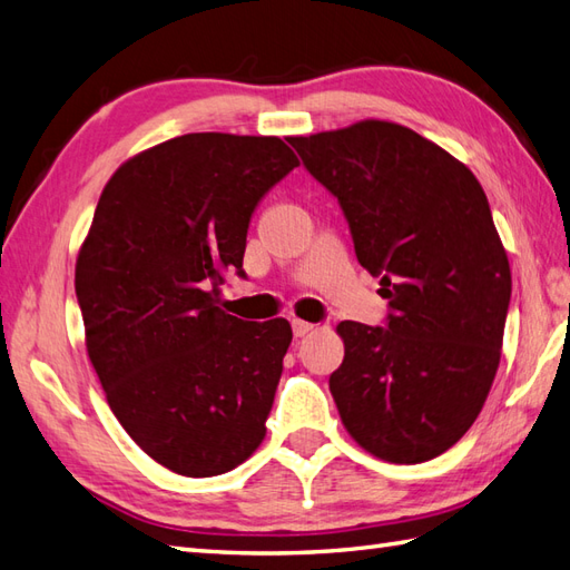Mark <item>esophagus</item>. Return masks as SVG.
<instances>
[{
    "mask_svg": "<svg viewBox=\"0 0 570 570\" xmlns=\"http://www.w3.org/2000/svg\"><path fill=\"white\" fill-rule=\"evenodd\" d=\"M291 327H294V335L296 337H306L308 333H313V323H306V321H298V317H294V321H291Z\"/></svg>",
    "mask_w": 570,
    "mask_h": 570,
    "instance_id": "esophagus-1",
    "label": "esophagus"
}]
</instances>
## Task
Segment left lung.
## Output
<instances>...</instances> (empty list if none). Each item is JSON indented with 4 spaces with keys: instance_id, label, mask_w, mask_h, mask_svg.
<instances>
[{
    "instance_id": "obj_1",
    "label": "left lung",
    "mask_w": 570,
    "mask_h": 570,
    "mask_svg": "<svg viewBox=\"0 0 570 570\" xmlns=\"http://www.w3.org/2000/svg\"><path fill=\"white\" fill-rule=\"evenodd\" d=\"M337 196L389 327L345 321L330 393L352 440L420 464L469 432L500 364L512 274L473 171L401 124L356 121L288 138Z\"/></svg>"
}]
</instances>
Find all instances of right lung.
<instances>
[{"mask_svg":"<svg viewBox=\"0 0 570 570\" xmlns=\"http://www.w3.org/2000/svg\"><path fill=\"white\" fill-rule=\"evenodd\" d=\"M298 157L276 136L187 134L106 181L75 267L89 362L116 420L165 469L208 479L267 434L291 325L220 303L259 198Z\"/></svg>","mask_w":570,"mask_h":570,"instance_id":"right-lung-1","label":"right lung"}]
</instances>
